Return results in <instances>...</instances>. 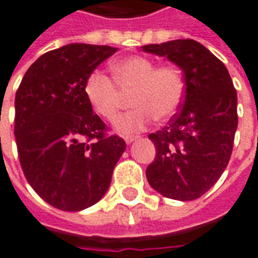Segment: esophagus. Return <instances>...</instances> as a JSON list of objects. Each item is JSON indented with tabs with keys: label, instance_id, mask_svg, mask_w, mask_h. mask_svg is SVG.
Segmentation results:
<instances>
[{
	"label": "esophagus",
	"instance_id": "1",
	"mask_svg": "<svg viewBox=\"0 0 258 258\" xmlns=\"http://www.w3.org/2000/svg\"><path fill=\"white\" fill-rule=\"evenodd\" d=\"M137 138H138V137H135V135H128V137L124 138V141H125V144H131V142L135 141Z\"/></svg>",
	"mask_w": 258,
	"mask_h": 258
}]
</instances>
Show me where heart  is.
Returning <instances> with one entry per match:
<instances>
[{
	"label": "heart",
	"instance_id": "b5f03b06",
	"mask_svg": "<svg viewBox=\"0 0 258 258\" xmlns=\"http://www.w3.org/2000/svg\"><path fill=\"white\" fill-rule=\"evenodd\" d=\"M111 73L116 84L100 71L89 74L84 93L92 110L107 121L116 120L123 103L121 93H133L130 104L135 109L117 120L114 125L117 133L124 135L140 133L156 117L166 120L180 109L185 85L179 68L156 67V62L148 57L130 55L114 61Z\"/></svg>",
	"mask_w": 258,
	"mask_h": 258
}]
</instances>
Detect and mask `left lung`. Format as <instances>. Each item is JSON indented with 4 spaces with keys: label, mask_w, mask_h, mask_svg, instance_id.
Listing matches in <instances>:
<instances>
[{
    "label": "left lung",
    "mask_w": 258,
    "mask_h": 258,
    "mask_svg": "<svg viewBox=\"0 0 258 258\" xmlns=\"http://www.w3.org/2000/svg\"><path fill=\"white\" fill-rule=\"evenodd\" d=\"M145 53L166 57L184 78V100L166 127L149 134L156 148L147 167L151 187L172 200L201 197L228 166L237 128V95L221 60L191 39L148 44Z\"/></svg>",
    "instance_id": "left-lung-1"
}]
</instances>
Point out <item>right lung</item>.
<instances>
[{
	"label": "right lung",
	"mask_w": 258,
	"mask_h": 258,
	"mask_svg": "<svg viewBox=\"0 0 258 258\" xmlns=\"http://www.w3.org/2000/svg\"><path fill=\"white\" fill-rule=\"evenodd\" d=\"M116 47L71 43L29 67L15 96V140L25 177L46 203L82 211L103 197L125 142L104 134L84 93Z\"/></svg>",
	"instance_id": "1"
}]
</instances>
